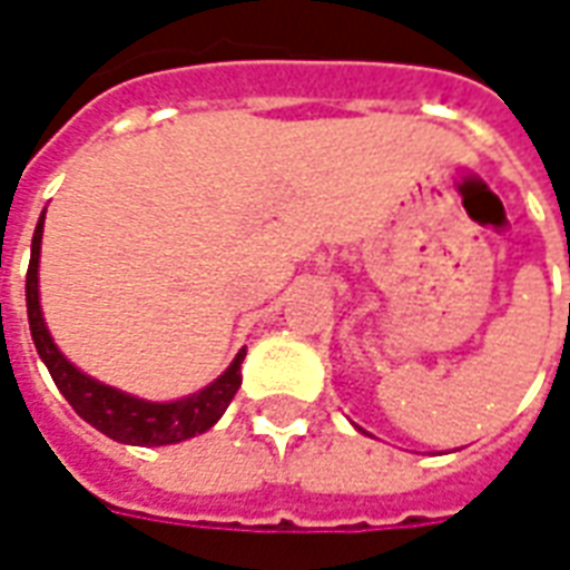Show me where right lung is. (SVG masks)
<instances>
[{
	"label": "right lung",
	"mask_w": 570,
	"mask_h": 570,
	"mask_svg": "<svg viewBox=\"0 0 570 570\" xmlns=\"http://www.w3.org/2000/svg\"><path fill=\"white\" fill-rule=\"evenodd\" d=\"M42 223L45 213L36 225V235H32L30 268H27V317H30L32 345L45 360L60 394L67 396L69 406L76 409L91 428L106 433L109 440L128 442V445H170V442H183L195 433L210 430L228 409V403L235 400L237 387H240V360L247 351H240L235 363L210 387H204L186 400H176V403H146V400L121 394L116 387H106V384L88 379L57 351L51 335L45 330L42 308H39V277H36L39 249H42Z\"/></svg>",
	"instance_id": "right-lung-1"
}]
</instances>
